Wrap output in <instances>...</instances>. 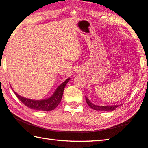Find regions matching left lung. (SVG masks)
<instances>
[{"label":"left lung","mask_w":148,"mask_h":148,"mask_svg":"<svg viewBox=\"0 0 148 148\" xmlns=\"http://www.w3.org/2000/svg\"><path fill=\"white\" fill-rule=\"evenodd\" d=\"M86 100L87 104L92 109L95 110H97V111H106V112H110L113 111V110H116L117 107L119 106L120 105H112V106H98V105H95L94 104L91 103L89 100L87 99V97H86Z\"/></svg>","instance_id":"obj_1"}]
</instances>
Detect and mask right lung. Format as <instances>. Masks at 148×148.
Listing matches in <instances>:
<instances>
[{"instance_id":"1","label":"right lung","mask_w":148,"mask_h":148,"mask_svg":"<svg viewBox=\"0 0 148 148\" xmlns=\"http://www.w3.org/2000/svg\"><path fill=\"white\" fill-rule=\"evenodd\" d=\"M70 79L71 78L66 79L63 83L59 86L55 91L53 95H51V97L44 100H32L25 98V97H21L18 94H17L14 90L13 91L17 97V98L21 101L22 103H23L30 108L35 110H42V111H51L56 108L61 102L64 89Z\"/></svg>"}]
</instances>
